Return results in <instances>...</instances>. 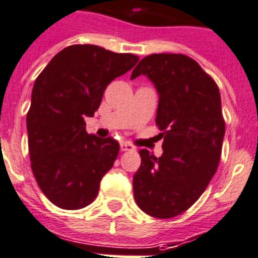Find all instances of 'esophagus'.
<instances>
[{
	"label": "esophagus",
	"mask_w": 258,
	"mask_h": 258,
	"mask_svg": "<svg viewBox=\"0 0 258 258\" xmlns=\"http://www.w3.org/2000/svg\"><path fill=\"white\" fill-rule=\"evenodd\" d=\"M120 147H121V151H132V150H134V146L132 144H129V142H121Z\"/></svg>",
	"instance_id": "1"
}]
</instances>
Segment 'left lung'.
I'll list each match as a JSON object with an SVG mask.
<instances>
[{
    "label": "left lung",
    "mask_w": 258,
    "mask_h": 258,
    "mask_svg": "<svg viewBox=\"0 0 258 258\" xmlns=\"http://www.w3.org/2000/svg\"><path fill=\"white\" fill-rule=\"evenodd\" d=\"M141 74L159 92L155 122L163 155L140 150L134 200L146 214L168 219L188 210L217 172L226 131L221 94L214 79L185 54L146 56L132 79Z\"/></svg>",
    "instance_id": "obj_1"
}]
</instances>
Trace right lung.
I'll list each match as a JSON object with an SVG mask.
<instances>
[{
	"mask_svg": "<svg viewBox=\"0 0 258 258\" xmlns=\"http://www.w3.org/2000/svg\"><path fill=\"white\" fill-rule=\"evenodd\" d=\"M132 53L74 44L49 61L35 81L27 112L31 168L41 192L57 208L78 210L96 198L120 145L86 132L107 86L138 62Z\"/></svg>",
	"mask_w": 258,
	"mask_h": 258,
	"instance_id": "obj_1",
	"label": "right lung"
}]
</instances>
